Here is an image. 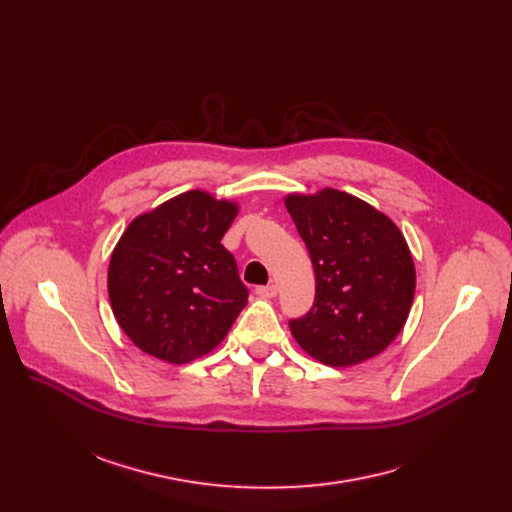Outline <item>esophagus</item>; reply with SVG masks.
Returning <instances> with one entry per match:
<instances>
[{
  "label": "esophagus",
  "instance_id": "esophagus-1",
  "mask_svg": "<svg viewBox=\"0 0 512 512\" xmlns=\"http://www.w3.org/2000/svg\"><path fill=\"white\" fill-rule=\"evenodd\" d=\"M255 294H257L259 298H265V300H269V298H275V296H277V285H275V283H269V285H259V287L255 289Z\"/></svg>",
  "mask_w": 512,
  "mask_h": 512
}]
</instances>
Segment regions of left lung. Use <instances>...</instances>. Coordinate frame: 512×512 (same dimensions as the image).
Instances as JSON below:
<instances>
[{
    "mask_svg": "<svg viewBox=\"0 0 512 512\" xmlns=\"http://www.w3.org/2000/svg\"><path fill=\"white\" fill-rule=\"evenodd\" d=\"M285 208L316 275L314 306L289 320L298 344L328 367L383 352L407 322L415 267L389 216L340 190L289 194Z\"/></svg>",
    "mask_w": 512,
    "mask_h": 512,
    "instance_id": "8db88e82",
    "label": "left lung"
}]
</instances>
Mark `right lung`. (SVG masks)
I'll return each mask as SVG.
<instances>
[{"instance_id":"obj_1","label":"right lung","mask_w":512,"mask_h":512,"mask_svg":"<svg viewBox=\"0 0 512 512\" xmlns=\"http://www.w3.org/2000/svg\"><path fill=\"white\" fill-rule=\"evenodd\" d=\"M235 216L237 204L190 190L127 227L109 263V300L137 348L184 364L227 336L249 298L221 243Z\"/></svg>"}]
</instances>
